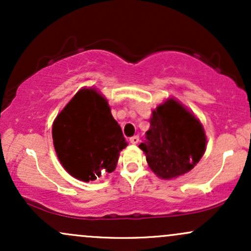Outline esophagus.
<instances>
[{"label":"esophagus","mask_w":251,"mask_h":251,"mask_svg":"<svg viewBox=\"0 0 251 251\" xmlns=\"http://www.w3.org/2000/svg\"><path fill=\"white\" fill-rule=\"evenodd\" d=\"M129 143L133 144V145H135V144L139 143V135H133V137L129 138Z\"/></svg>","instance_id":"1"}]
</instances>
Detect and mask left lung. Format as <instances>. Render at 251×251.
Segmentation results:
<instances>
[{
    "instance_id": "8db88e82",
    "label": "left lung",
    "mask_w": 251,
    "mask_h": 251,
    "mask_svg": "<svg viewBox=\"0 0 251 251\" xmlns=\"http://www.w3.org/2000/svg\"><path fill=\"white\" fill-rule=\"evenodd\" d=\"M146 140L139 145L149 168L162 179L188 174L203 157L206 135L200 119L175 98L152 109Z\"/></svg>"
}]
</instances>
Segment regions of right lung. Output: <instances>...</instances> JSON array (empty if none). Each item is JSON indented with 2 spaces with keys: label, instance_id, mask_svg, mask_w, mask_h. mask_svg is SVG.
I'll list each match as a JSON object with an SVG mask.
<instances>
[{
  "label": "right lung",
  "instance_id": "right-lung-1",
  "mask_svg": "<svg viewBox=\"0 0 251 251\" xmlns=\"http://www.w3.org/2000/svg\"><path fill=\"white\" fill-rule=\"evenodd\" d=\"M51 135L63 169L86 183L113 172L127 146L107 99L93 87L77 91L56 116Z\"/></svg>",
  "mask_w": 251,
  "mask_h": 251
}]
</instances>
